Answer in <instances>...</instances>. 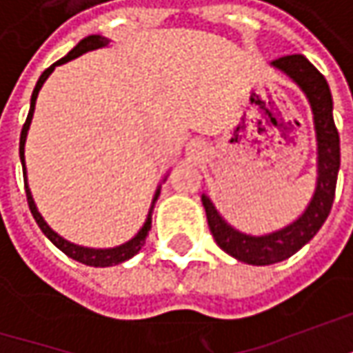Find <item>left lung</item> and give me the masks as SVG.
I'll list each match as a JSON object with an SVG mask.
<instances>
[{"label": "left lung", "instance_id": "8db88e82", "mask_svg": "<svg viewBox=\"0 0 353 353\" xmlns=\"http://www.w3.org/2000/svg\"><path fill=\"white\" fill-rule=\"evenodd\" d=\"M273 66L291 76L308 96V102L312 105L314 125L319 135V184L312 202L294 224L261 237L245 236L230 228L212 206L208 196H202L208 225L216 243L232 257L250 265H271L285 261L316 236V232L332 210L340 169V135L334 123L332 94L328 82L303 54L281 57L273 61Z\"/></svg>", "mask_w": 353, "mask_h": 353}]
</instances>
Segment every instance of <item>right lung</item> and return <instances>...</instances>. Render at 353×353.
I'll return each mask as SVG.
<instances>
[{
	"label": "right lung",
	"mask_w": 353,
	"mask_h": 353,
	"mask_svg": "<svg viewBox=\"0 0 353 353\" xmlns=\"http://www.w3.org/2000/svg\"><path fill=\"white\" fill-rule=\"evenodd\" d=\"M108 41L100 37V34H90L86 37L84 41H80L78 45H76L64 59L61 61H57L52 66H48L47 70L41 74L39 78V82H37V86L33 90V96H31V110H29V116L25 119V123H23V129H21V139H19V157H21V163H23V181H25V192H27V204H29V210L33 214L34 222L39 224V228L43 230V234L62 251V253H66L68 257H72L76 261H80V263L90 265V267H110V265H119L123 263V261H128L129 257H133L137 251L141 250V245L145 243V237L149 234V230H151V216L147 218V222L141 228V232L137 234V236L133 237L131 241L128 243H123V245H119V248H114V250H88V248H80V245H74V243H70V241H66V239H62L59 234H54L50 228L47 225V222L41 218V214L37 212L34 208V202L33 198H31V192H29V186H27V176H25V157H23V147H25V137H27V129H29V123H31V117H33V110H34V100H37V94H39V90L43 86V82L47 80L48 74L54 70V66H59V64H64V62L72 61L76 57H80L82 52H86V50H92V48H100L103 47ZM159 194V192H157ZM157 198V196H155Z\"/></svg>",
	"instance_id": "1"
}]
</instances>
